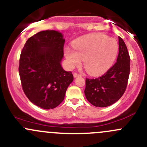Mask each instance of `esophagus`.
Here are the masks:
<instances>
[{
  "label": "esophagus",
  "mask_w": 147,
  "mask_h": 147,
  "mask_svg": "<svg viewBox=\"0 0 147 147\" xmlns=\"http://www.w3.org/2000/svg\"><path fill=\"white\" fill-rule=\"evenodd\" d=\"M73 76H74V78H78V77H80L81 75H80V74L77 73V72H75V73L73 74Z\"/></svg>",
  "instance_id": "esophagus-1"
}]
</instances>
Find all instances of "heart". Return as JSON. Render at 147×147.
Masks as SVG:
<instances>
[{"instance_id":"b5f03b06","label":"heart","mask_w":147,"mask_h":147,"mask_svg":"<svg viewBox=\"0 0 147 147\" xmlns=\"http://www.w3.org/2000/svg\"><path fill=\"white\" fill-rule=\"evenodd\" d=\"M73 48L66 47L65 55L69 66L74 67L84 60V67L92 75L104 73L110 68L117 55V42L100 33L90 34L77 39Z\"/></svg>"}]
</instances>
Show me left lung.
<instances>
[{"label": "left lung", "instance_id": "left-lung-1", "mask_svg": "<svg viewBox=\"0 0 147 147\" xmlns=\"http://www.w3.org/2000/svg\"><path fill=\"white\" fill-rule=\"evenodd\" d=\"M130 71V57L124 40L119 37L117 62L107 72L95 79H86L84 94L90 103L106 107L119 100L127 88Z\"/></svg>", "mask_w": 147, "mask_h": 147}]
</instances>
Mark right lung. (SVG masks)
Returning <instances> with one entry per match:
<instances>
[{
  "mask_svg": "<svg viewBox=\"0 0 147 147\" xmlns=\"http://www.w3.org/2000/svg\"><path fill=\"white\" fill-rule=\"evenodd\" d=\"M65 40L58 31H41L28 40L20 54L19 75L23 92L42 109L58 106L73 81L72 72L61 65Z\"/></svg>",
  "mask_w": 147,
  "mask_h": 147,
  "instance_id": "obj_1",
  "label": "right lung"
}]
</instances>
